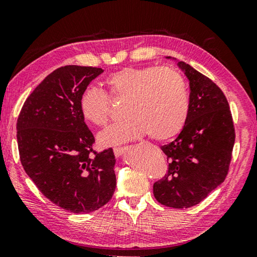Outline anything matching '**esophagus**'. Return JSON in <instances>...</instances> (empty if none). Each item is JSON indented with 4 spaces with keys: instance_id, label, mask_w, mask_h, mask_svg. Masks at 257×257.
<instances>
[{
    "instance_id": "obj_1",
    "label": "esophagus",
    "mask_w": 257,
    "mask_h": 257,
    "mask_svg": "<svg viewBox=\"0 0 257 257\" xmlns=\"http://www.w3.org/2000/svg\"><path fill=\"white\" fill-rule=\"evenodd\" d=\"M127 148L128 147H114L113 148V153H114V155L116 156V157H121L123 155V154L125 153V151H127Z\"/></svg>"
}]
</instances>
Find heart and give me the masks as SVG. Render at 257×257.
<instances>
[{
  "instance_id": "obj_1",
  "label": "heart",
  "mask_w": 257,
  "mask_h": 257,
  "mask_svg": "<svg viewBox=\"0 0 257 257\" xmlns=\"http://www.w3.org/2000/svg\"><path fill=\"white\" fill-rule=\"evenodd\" d=\"M113 101H123L127 118L111 124L99 135L103 146L133 142L149 134L164 142L175 137L188 120L190 101L183 76L169 67H124L105 80ZM81 114L97 127L110 118L111 101L100 88L88 86L80 97Z\"/></svg>"
}]
</instances>
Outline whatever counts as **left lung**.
I'll return each instance as SVG.
<instances>
[{
    "instance_id": "1",
    "label": "left lung",
    "mask_w": 257,
    "mask_h": 257,
    "mask_svg": "<svg viewBox=\"0 0 257 257\" xmlns=\"http://www.w3.org/2000/svg\"><path fill=\"white\" fill-rule=\"evenodd\" d=\"M177 66L190 84L189 115L179 136L161 147L169 169L154 183L153 192L164 206L183 209L201 202L225 181L235 128L220 88L189 64L177 62Z\"/></svg>"
}]
</instances>
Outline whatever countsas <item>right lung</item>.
Segmentation results:
<instances>
[{"label": "right lung", "instance_id": "obj_1", "mask_svg": "<svg viewBox=\"0 0 257 257\" xmlns=\"http://www.w3.org/2000/svg\"><path fill=\"white\" fill-rule=\"evenodd\" d=\"M101 73L91 66L57 68L28 96L17 122L26 173L51 202L75 213L103 207L115 190L112 148L93 151L94 136L78 105L83 91Z\"/></svg>", "mask_w": 257, "mask_h": 257}]
</instances>
